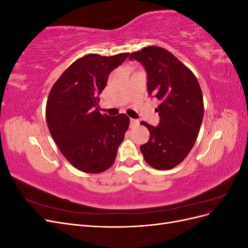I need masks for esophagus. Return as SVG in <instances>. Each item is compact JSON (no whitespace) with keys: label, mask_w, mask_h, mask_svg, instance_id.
<instances>
[{"label":"esophagus","mask_w":248,"mask_h":248,"mask_svg":"<svg viewBox=\"0 0 248 248\" xmlns=\"http://www.w3.org/2000/svg\"><path fill=\"white\" fill-rule=\"evenodd\" d=\"M139 125H140V121H138V120H136V119H130V126L131 127H136Z\"/></svg>","instance_id":"esophagus-1"}]
</instances>
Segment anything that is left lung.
I'll use <instances>...</instances> for the list:
<instances>
[{
  "label": "left lung",
  "mask_w": 248,
  "mask_h": 248,
  "mask_svg": "<svg viewBox=\"0 0 248 248\" xmlns=\"http://www.w3.org/2000/svg\"><path fill=\"white\" fill-rule=\"evenodd\" d=\"M148 73V92L160 101L158 126L145 125L150 139L140 146L146 162L160 170L174 169L188 155L204 118V101L199 81L181 61L160 46L131 52Z\"/></svg>",
  "instance_id": "obj_1"
}]
</instances>
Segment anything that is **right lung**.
Here are the masks:
<instances>
[{
  "mask_svg": "<svg viewBox=\"0 0 248 248\" xmlns=\"http://www.w3.org/2000/svg\"><path fill=\"white\" fill-rule=\"evenodd\" d=\"M128 55H86L51 87L46 108L48 130L65 158L84 172L99 174L109 169L129 127L127 115H101L97 108L109 73Z\"/></svg>",
  "mask_w": 248,
  "mask_h": 248,
  "instance_id": "add662e5",
  "label": "right lung"
}]
</instances>
